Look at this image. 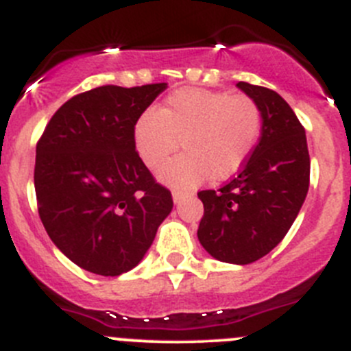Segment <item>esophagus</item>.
<instances>
[{
    "label": "esophagus",
    "mask_w": 351,
    "mask_h": 351,
    "mask_svg": "<svg viewBox=\"0 0 351 351\" xmlns=\"http://www.w3.org/2000/svg\"><path fill=\"white\" fill-rule=\"evenodd\" d=\"M190 195H192L190 192H183V190H173V202L180 204L183 199H186V197H190Z\"/></svg>",
    "instance_id": "obj_1"
}]
</instances>
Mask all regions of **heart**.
<instances>
[{"instance_id":"b5f03b06","label":"heart","mask_w":351,"mask_h":351,"mask_svg":"<svg viewBox=\"0 0 351 351\" xmlns=\"http://www.w3.org/2000/svg\"><path fill=\"white\" fill-rule=\"evenodd\" d=\"M261 130V108L252 97L189 87L169 94L162 110H145L135 123L134 141L151 169L162 168L182 141L185 154L162 169L161 180L192 189L209 176L223 182L240 171Z\"/></svg>"}]
</instances>
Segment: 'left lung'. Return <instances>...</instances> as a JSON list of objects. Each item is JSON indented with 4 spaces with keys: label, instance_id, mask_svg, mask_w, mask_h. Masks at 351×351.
<instances>
[{
    "label": "left lung",
    "instance_id": "left-lung-1",
    "mask_svg": "<svg viewBox=\"0 0 351 351\" xmlns=\"http://www.w3.org/2000/svg\"><path fill=\"white\" fill-rule=\"evenodd\" d=\"M262 113L258 144L240 173L219 190H202L197 237L214 258L250 264L269 254L297 219L311 182L305 128L274 90L238 82Z\"/></svg>",
    "mask_w": 351,
    "mask_h": 351
}]
</instances>
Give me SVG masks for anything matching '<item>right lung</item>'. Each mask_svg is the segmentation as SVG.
<instances>
[{"mask_svg": "<svg viewBox=\"0 0 351 351\" xmlns=\"http://www.w3.org/2000/svg\"><path fill=\"white\" fill-rule=\"evenodd\" d=\"M168 84L103 85L68 99L36 147L37 209L53 243L82 269H134L173 209L135 151L138 117Z\"/></svg>", "mask_w": 351, "mask_h": 351, "instance_id": "add662e5", "label": "right lung"}]
</instances>
